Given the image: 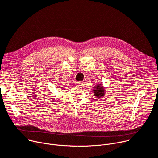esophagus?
<instances>
[{"label": "esophagus", "mask_w": 158, "mask_h": 158, "mask_svg": "<svg viewBox=\"0 0 158 158\" xmlns=\"http://www.w3.org/2000/svg\"><path fill=\"white\" fill-rule=\"evenodd\" d=\"M82 83L81 82H77L76 83V85L77 87H78V88H81L82 85Z\"/></svg>", "instance_id": "1"}]
</instances>
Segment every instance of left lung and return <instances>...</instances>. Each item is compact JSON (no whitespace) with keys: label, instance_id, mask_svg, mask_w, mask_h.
I'll return each mask as SVG.
<instances>
[{"label":"left lung","instance_id":"left-lung-1","mask_svg":"<svg viewBox=\"0 0 158 158\" xmlns=\"http://www.w3.org/2000/svg\"><path fill=\"white\" fill-rule=\"evenodd\" d=\"M93 88V93L97 98H102L105 95V88L102 83H96Z\"/></svg>","mask_w":158,"mask_h":158}]
</instances>
